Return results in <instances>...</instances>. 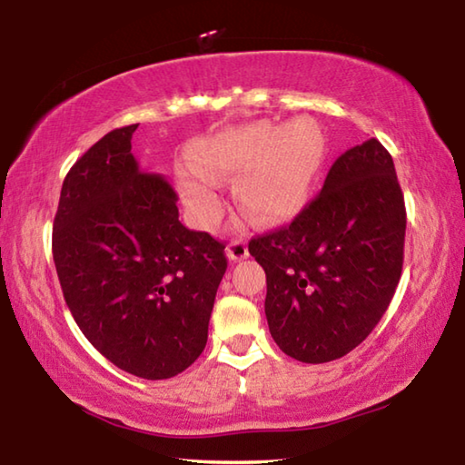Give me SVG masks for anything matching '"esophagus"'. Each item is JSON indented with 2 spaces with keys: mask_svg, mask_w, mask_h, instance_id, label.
<instances>
[{
  "mask_svg": "<svg viewBox=\"0 0 465 465\" xmlns=\"http://www.w3.org/2000/svg\"><path fill=\"white\" fill-rule=\"evenodd\" d=\"M225 254H227V258H230V261H233V262H238V261H243V258H248V243H246V240H242V238L232 240L230 243H227Z\"/></svg>",
  "mask_w": 465,
  "mask_h": 465,
  "instance_id": "esophagus-1",
  "label": "esophagus"
}]
</instances>
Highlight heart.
<instances>
[{
	"instance_id": "1",
	"label": "heart",
	"mask_w": 465,
	"mask_h": 465,
	"mask_svg": "<svg viewBox=\"0 0 465 465\" xmlns=\"http://www.w3.org/2000/svg\"><path fill=\"white\" fill-rule=\"evenodd\" d=\"M326 157V137L312 119L279 129L250 123L196 141L194 168L178 172V186L194 222L211 227L222 213L215 180L235 174V201L256 222H279L299 213L310 201Z\"/></svg>"
}]
</instances>
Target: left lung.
<instances>
[{
    "label": "left lung",
    "mask_w": 465,
    "mask_h": 465,
    "mask_svg": "<svg viewBox=\"0 0 465 465\" xmlns=\"http://www.w3.org/2000/svg\"><path fill=\"white\" fill-rule=\"evenodd\" d=\"M406 207L377 139L332 163L320 194L289 225L256 235L274 342L302 363H328L371 334L402 274Z\"/></svg>",
    "instance_id": "obj_1"
}]
</instances>
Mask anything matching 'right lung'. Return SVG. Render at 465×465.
<instances>
[{
    "mask_svg": "<svg viewBox=\"0 0 465 465\" xmlns=\"http://www.w3.org/2000/svg\"><path fill=\"white\" fill-rule=\"evenodd\" d=\"M139 124L106 133L63 180L53 261L84 336L110 363L168 380L207 344L225 243L178 219V196L131 153Z\"/></svg>",
    "mask_w": 465,
    "mask_h": 465,
    "instance_id": "add662e5",
    "label": "right lung"
}]
</instances>
